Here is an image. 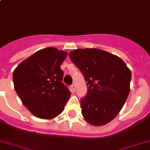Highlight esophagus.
Returning <instances> with one entry per match:
<instances>
[{"mask_svg": "<svg viewBox=\"0 0 150 150\" xmlns=\"http://www.w3.org/2000/svg\"><path fill=\"white\" fill-rule=\"evenodd\" d=\"M71 89H72L73 91H75V85H74V84L71 85Z\"/></svg>", "mask_w": 150, "mask_h": 150, "instance_id": "1", "label": "esophagus"}]
</instances>
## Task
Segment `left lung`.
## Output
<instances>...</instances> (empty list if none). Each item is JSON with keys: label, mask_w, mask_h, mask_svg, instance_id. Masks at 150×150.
Instances as JSON below:
<instances>
[{"label": "left lung", "mask_w": 150, "mask_h": 150, "mask_svg": "<svg viewBox=\"0 0 150 150\" xmlns=\"http://www.w3.org/2000/svg\"><path fill=\"white\" fill-rule=\"evenodd\" d=\"M69 57L82 72L88 92L81 100L88 123L103 126L119 114L129 93L131 71L120 57L99 49H78Z\"/></svg>", "instance_id": "obj_1"}]
</instances>
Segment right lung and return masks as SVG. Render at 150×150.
I'll use <instances>...</instances> for the list:
<instances>
[{
    "instance_id": "add662e5",
    "label": "right lung",
    "mask_w": 150,
    "mask_h": 150,
    "mask_svg": "<svg viewBox=\"0 0 150 150\" xmlns=\"http://www.w3.org/2000/svg\"><path fill=\"white\" fill-rule=\"evenodd\" d=\"M67 52L48 47L36 52L19 64L13 73L14 89L35 117L50 120L63 111L71 92L62 82L60 66Z\"/></svg>"
}]
</instances>
